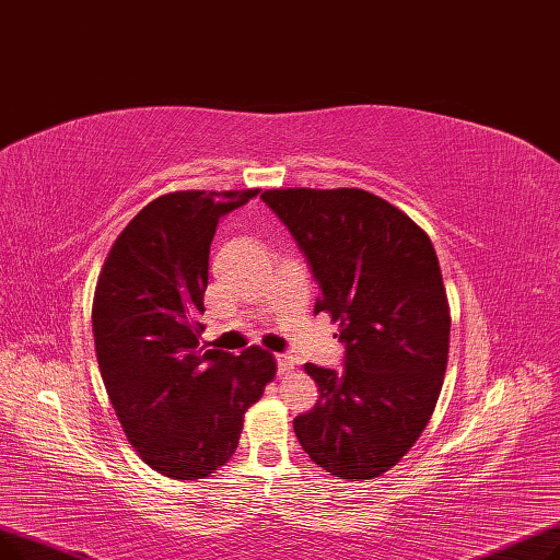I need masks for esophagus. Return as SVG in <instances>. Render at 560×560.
I'll return each instance as SVG.
<instances>
[{"instance_id":"esophagus-1","label":"esophagus","mask_w":560,"mask_h":560,"mask_svg":"<svg viewBox=\"0 0 560 560\" xmlns=\"http://www.w3.org/2000/svg\"><path fill=\"white\" fill-rule=\"evenodd\" d=\"M276 362H278L280 374H287V371H291V366H294V358L289 353H276Z\"/></svg>"}]
</instances>
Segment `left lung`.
I'll return each mask as SVG.
<instances>
[{
	"instance_id": "1",
	"label": "left lung",
	"mask_w": 560,
	"mask_h": 560,
	"mask_svg": "<svg viewBox=\"0 0 560 560\" xmlns=\"http://www.w3.org/2000/svg\"><path fill=\"white\" fill-rule=\"evenodd\" d=\"M287 225L339 322L343 369L305 364L318 401L294 419L305 454L341 478H376L429 423L444 381L451 316L440 261L401 209L362 189H273Z\"/></svg>"
}]
</instances>
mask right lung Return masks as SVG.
<instances>
[{
  "label": "right lung",
  "mask_w": 560,
  "mask_h": 560,
  "mask_svg": "<svg viewBox=\"0 0 560 560\" xmlns=\"http://www.w3.org/2000/svg\"><path fill=\"white\" fill-rule=\"evenodd\" d=\"M257 194L152 200L120 232L97 278L93 337L106 394L139 456L179 481L232 458L246 410L276 376L273 355L259 346L232 355L198 341L211 238Z\"/></svg>",
  "instance_id": "1"
}]
</instances>
